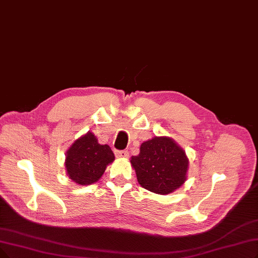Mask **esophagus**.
Returning a JSON list of instances; mask_svg holds the SVG:
<instances>
[{
	"mask_svg": "<svg viewBox=\"0 0 258 258\" xmlns=\"http://www.w3.org/2000/svg\"><path fill=\"white\" fill-rule=\"evenodd\" d=\"M114 153L116 158H127L129 156L127 150H115Z\"/></svg>",
	"mask_w": 258,
	"mask_h": 258,
	"instance_id": "obj_1",
	"label": "esophagus"
}]
</instances>
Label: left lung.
Here are the masks:
<instances>
[{
  "mask_svg": "<svg viewBox=\"0 0 258 258\" xmlns=\"http://www.w3.org/2000/svg\"><path fill=\"white\" fill-rule=\"evenodd\" d=\"M142 187L167 195L186 181L188 159L185 151L167 137H156L142 143L139 156L130 160Z\"/></svg>",
  "mask_w": 258,
  "mask_h": 258,
  "instance_id": "obj_1",
  "label": "left lung"
}]
</instances>
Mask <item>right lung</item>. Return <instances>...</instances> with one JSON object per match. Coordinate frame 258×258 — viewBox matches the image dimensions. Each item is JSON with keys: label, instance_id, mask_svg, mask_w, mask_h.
I'll list each match as a JSON object with an SVG mask.
<instances>
[{"label": "right lung", "instance_id": "1", "mask_svg": "<svg viewBox=\"0 0 258 258\" xmlns=\"http://www.w3.org/2000/svg\"><path fill=\"white\" fill-rule=\"evenodd\" d=\"M114 153L108 145H100L92 132L76 140L67 151L66 168L69 178L79 185H89L98 181Z\"/></svg>", "mask_w": 258, "mask_h": 258}]
</instances>
